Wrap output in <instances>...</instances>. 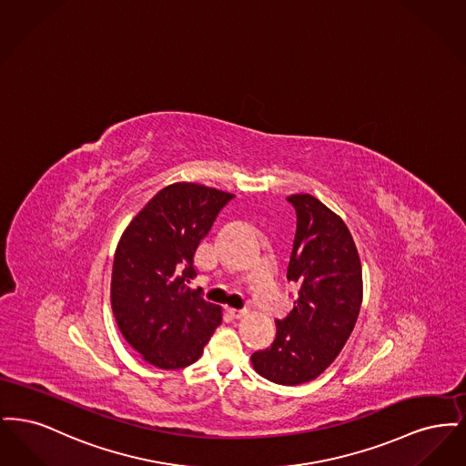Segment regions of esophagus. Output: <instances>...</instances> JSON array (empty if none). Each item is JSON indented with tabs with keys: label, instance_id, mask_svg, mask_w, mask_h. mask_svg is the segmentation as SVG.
<instances>
[{
	"label": "esophagus",
	"instance_id": "34e87169",
	"mask_svg": "<svg viewBox=\"0 0 466 466\" xmlns=\"http://www.w3.org/2000/svg\"><path fill=\"white\" fill-rule=\"evenodd\" d=\"M228 314L234 318V319H241L244 316H248V310L246 309H228Z\"/></svg>",
	"mask_w": 466,
	"mask_h": 466
}]
</instances>
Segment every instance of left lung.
Wrapping results in <instances>:
<instances>
[{
    "mask_svg": "<svg viewBox=\"0 0 466 466\" xmlns=\"http://www.w3.org/2000/svg\"><path fill=\"white\" fill-rule=\"evenodd\" d=\"M297 234L289 281L299 299L285 319H276L270 348L251 355L257 374L297 386L323 374L355 329L363 299L361 262L344 220L309 194H293Z\"/></svg>",
    "mask_w": 466,
    "mask_h": 466,
    "instance_id": "left-lung-1",
    "label": "left lung"
}]
</instances>
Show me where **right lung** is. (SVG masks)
<instances>
[{
  "instance_id": "1",
  "label": "right lung",
  "mask_w": 466,
  "mask_h": 466,
  "mask_svg": "<svg viewBox=\"0 0 466 466\" xmlns=\"http://www.w3.org/2000/svg\"><path fill=\"white\" fill-rule=\"evenodd\" d=\"M236 198L192 181L157 192L126 227L115 249L111 309L141 360L162 370L199 360L222 323V308L188 287L194 255L220 209Z\"/></svg>"
}]
</instances>
